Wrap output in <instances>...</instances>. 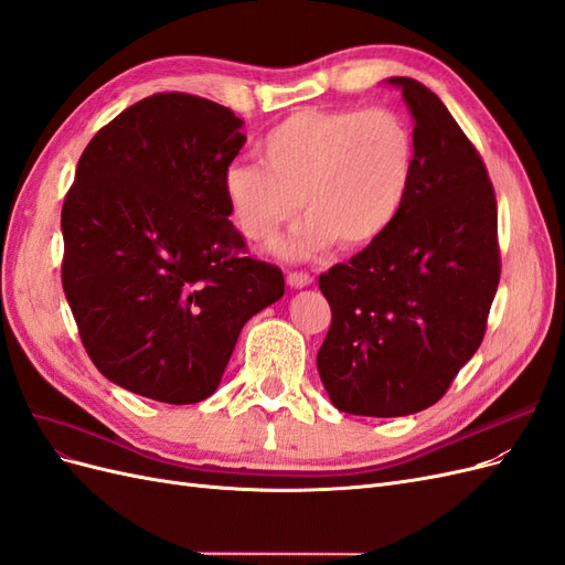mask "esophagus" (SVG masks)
Returning <instances> with one entry per match:
<instances>
[{"label": "esophagus", "instance_id": "34e87169", "mask_svg": "<svg viewBox=\"0 0 565 565\" xmlns=\"http://www.w3.org/2000/svg\"><path fill=\"white\" fill-rule=\"evenodd\" d=\"M313 282V278L309 276V273H287V285L295 287V289H301V287H309Z\"/></svg>", "mask_w": 565, "mask_h": 565}]
</instances>
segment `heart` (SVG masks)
<instances>
[{
	"label": "heart",
	"mask_w": 565,
	"mask_h": 565,
	"mask_svg": "<svg viewBox=\"0 0 565 565\" xmlns=\"http://www.w3.org/2000/svg\"><path fill=\"white\" fill-rule=\"evenodd\" d=\"M264 162L235 160L224 195L249 241H270L303 214L309 221L278 245L287 259L339 243L363 249L396 224L415 177V136L388 108L297 110L262 141Z\"/></svg>",
	"instance_id": "obj_1"
}]
</instances>
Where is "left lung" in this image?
Listing matches in <instances>:
<instances>
[{"label":"left lung","mask_w":565,"mask_h":565,"mask_svg":"<svg viewBox=\"0 0 565 565\" xmlns=\"http://www.w3.org/2000/svg\"><path fill=\"white\" fill-rule=\"evenodd\" d=\"M415 119V177L377 243L318 278L332 324L318 372L332 405L403 417L443 398L486 334L500 282L498 202L486 164L443 100L388 77Z\"/></svg>","instance_id":"1"}]
</instances>
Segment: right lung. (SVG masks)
Listing matches in <instances>:
<instances>
[{
  "instance_id": "right-lung-1",
  "label": "right lung",
  "mask_w": 565,
  "mask_h": 565,
  "mask_svg": "<svg viewBox=\"0 0 565 565\" xmlns=\"http://www.w3.org/2000/svg\"><path fill=\"white\" fill-rule=\"evenodd\" d=\"M241 129L214 100L156 94L77 162L61 212L63 292L92 363L139 396L210 398L245 322L285 295L282 270L247 256L228 221Z\"/></svg>"
}]
</instances>
